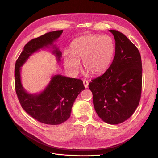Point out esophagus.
<instances>
[{
    "label": "esophagus",
    "instance_id": "esophagus-1",
    "mask_svg": "<svg viewBox=\"0 0 158 158\" xmlns=\"http://www.w3.org/2000/svg\"><path fill=\"white\" fill-rule=\"evenodd\" d=\"M83 83H84V87H85V88H87L88 87V81L85 80H83Z\"/></svg>",
    "mask_w": 158,
    "mask_h": 158
}]
</instances>
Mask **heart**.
<instances>
[{"label": "heart", "mask_w": 158, "mask_h": 158, "mask_svg": "<svg viewBox=\"0 0 158 158\" xmlns=\"http://www.w3.org/2000/svg\"><path fill=\"white\" fill-rule=\"evenodd\" d=\"M115 52V44L108 35L89 34L77 37L70 45V52L64 53V67L76 75L82 60L85 70L94 75L104 73L111 64Z\"/></svg>", "instance_id": "b5f03b06"}]
</instances>
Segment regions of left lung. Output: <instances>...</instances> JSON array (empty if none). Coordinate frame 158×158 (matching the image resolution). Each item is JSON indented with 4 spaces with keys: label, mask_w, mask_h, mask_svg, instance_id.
Instances as JSON below:
<instances>
[{
    "label": "left lung",
    "mask_w": 158,
    "mask_h": 158,
    "mask_svg": "<svg viewBox=\"0 0 158 158\" xmlns=\"http://www.w3.org/2000/svg\"><path fill=\"white\" fill-rule=\"evenodd\" d=\"M109 31L115 40V55L106 73L92 80L89 88L99 118L117 125L130 118L139 104L142 67L137 47L123 33Z\"/></svg>",
    "instance_id": "obj_1"
}]
</instances>
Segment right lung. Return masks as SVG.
<instances>
[{
    "label": "right lung",
    "instance_id": "right-lung-1",
    "mask_svg": "<svg viewBox=\"0 0 158 158\" xmlns=\"http://www.w3.org/2000/svg\"><path fill=\"white\" fill-rule=\"evenodd\" d=\"M63 30L47 33L30 41L23 47L15 64V89L22 107L31 117L47 125H59L70 117L72 107L78 94L85 89L80 79L54 75L45 89L40 94H31L23 89L21 82V66L35 52L52 46V53L60 60L62 53L53 45Z\"/></svg>",
    "mask_w": 158,
    "mask_h": 158
}]
</instances>
